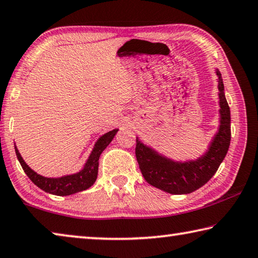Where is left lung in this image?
<instances>
[{
  "instance_id": "left-lung-1",
  "label": "left lung",
  "mask_w": 258,
  "mask_h": 258,
  "mask_svg": "<svg viewBox=\"0 0 258 258\" xmlns=\"http://www.w3.org/2000/svg\"><path fill=\"white\" fill-rule=\"evenodd\" d=\"M221 124L218 133L204 157L188 162H176L158 154L136 139V158L147 183L171 194H187L208 181L217 171L231 142V112L227 104L222 75L217 70Z\"/></svg>"
}]
</instances>
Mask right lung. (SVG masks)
Returning a JSON list of instances; mask_svg holds the SVG:
<instances>
[{
    "label": "right lung",
    "mask_w": 258,
    "mask_h": 258,
    "mask_svg": "<svg viewBox=\"0 0 258 258\" xmlns=\"http://www.w3.org/2000/svg\"><path fill=\"white\" fill-rule=\"evenodd\" d=\"M117 133V129H114L112 132H108L101 136L95 144L94 150H92L89 159H88L87 163L84 164V168L78 174L69 175L60 177V178H46V177L41 176L36 174L35 171L29 168L22 158V155L15 147L17 158H18L20 164L24 169L25 174L28 176L37 187L43 189L44 192H48L50 194H54V196H71L77 192L84 191V189L89 188L92 184L95 183L97 179V174H98V160L107 145L112 142V139Z\"/></svg>",
    "instance_id": "right-lung-1"
}]
</instances>
